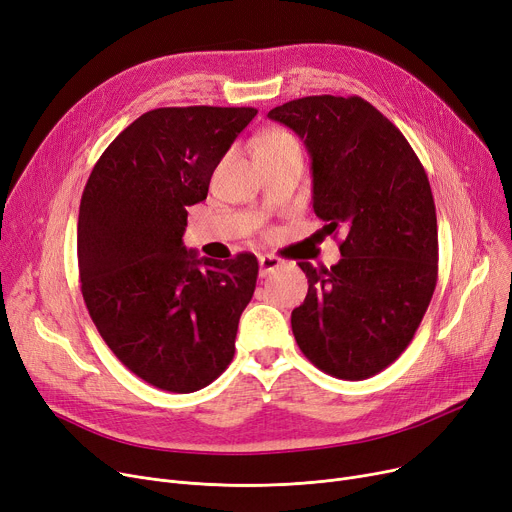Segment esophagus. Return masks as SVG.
<instances>
[{"instance_id":"1","label":"esophagus","mask_w":512,"mask_h":512,"mask_svg":"<svg viewBox=\"0 0 512 512\" xmlns=\"http://www.w3.org/2000/svg\"><path fill=\"white\" fill-rule=\"evenodd\" d=\"M282 259L276 255H259V276L265 278L270 276L272 272H276L278 267H282Z\"/></svg>"}]
</instances>
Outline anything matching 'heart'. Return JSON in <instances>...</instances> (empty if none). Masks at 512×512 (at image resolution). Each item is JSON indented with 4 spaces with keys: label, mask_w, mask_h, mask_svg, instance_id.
Returning <instances> with one entry per match:
<instances>
[{
    "label": "heart",
    "mask_w": 512,
    "mask_h": 512,
    "mask_svg": "<svg viewBox=\"0 0 512 512\" xmlns=\"http://www.w3.org/2000/svg\"><path fill=\"white\" fill-rule=\"evenodd\" d=\"M286 147H299V143L292 139V134H288L282 128H267L257 145H255V153H263V151H280Z\"/></svg>",
    "instance_id": "obj_1"
}]
</instances>
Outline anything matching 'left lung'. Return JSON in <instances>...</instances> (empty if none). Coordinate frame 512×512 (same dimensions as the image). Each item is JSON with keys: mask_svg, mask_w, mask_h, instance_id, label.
Returning <instances> with one entry per match:
<instances>
[{"mask_svg": "<svg viewBox=\"0 0 512 512\" xmlns=\"http://www.w3.org/2000/svg\"><path fill=\"white\" fill-rule=\"evenodd\" d=\"M311 155L313 211L344 232L342 259L299 267L307 297L292 311L303 355L334 378L359 382L413 340L438 282V220L427 174L402 132L357 97L311 95L267 114Z\"/></svg>", "mask_w": 512, "mask_h": 512, "instance_id": "8db88e82", "label": "left lung"}]
</instances>
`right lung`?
Here are the masks:
<instances>
[{
	"mask_svg": "<svg viewBox=\"0 0 512 512\" xmlns=\"http://www.w3.org/2000/svg\"><path fill=\"white\" fill-rule=\"evenodd\" d=\"M255 107H157L134 120L95 164L78 209L80 290L105 344L134 375L197 392L234 357L238 319L259 263L197 257L188 211Z\"/></svg>",
	"mask_w": 512,
	"mask_h": 512,
	"instance_id": "right-lung-1",
	"label": "right lung"
}]
</instances>
